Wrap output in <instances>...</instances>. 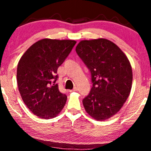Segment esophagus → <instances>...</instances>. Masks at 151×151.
<instances>
[{
    "label": "esophagus",
    "instance_id": "esophagus-1",
    "mask_svg": "<svg viewBox=\"0 0 151 151\" xmlns=\"http://www.w3.org/2000/svg\"><path fill=\"white\" fill-rule=\"evenodd\" d=\"M77 90H78L77 87H74L72 90H69V91H70V92H72V91H77Z\"/></svg>",
    "mask_w": 151,
    "mask_h": 151
}]
</instances>
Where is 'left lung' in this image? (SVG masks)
<instances>
[{
  "label": "left lung",
  "mask_w": 151,
  "mask_h": 151,
  "mask_svg": "<svg viewBox=\"0 0 151 151\" xmlns=\"http://www.w3.org/2000/svg\"><path fill=\"white\" fill-rule=\"evenodd\" d=\"M76 52L91 74L93 86L83 105L97 121L114 116L122 108L132 86V67L129 59L115 43L105 38L84 40Z\"/></svg>",
  "instance_id": "1"
}]
</instances>
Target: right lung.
Here are the masks:
<instances>
[{
	"label": "right lung",
	"instance_id": "add662e5",
	"mask_svg": "<svg viewBox=\"0 0 151 151\" xmlns=\"http://www.w3.org/2000/svg\"><path fill=\"white\" fill-rule=\"evenodd\" d=\"M76 42L72 40H40L19 60L17 83L20 96L30 111L41 119L55 118L65 106L67 96L55 84L56 74Z\"/></svg>",
	"mask_w": 151,
	"mask_h": 151
}]
</instances>
